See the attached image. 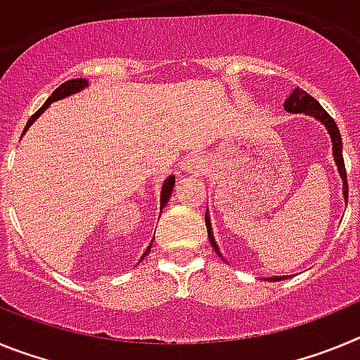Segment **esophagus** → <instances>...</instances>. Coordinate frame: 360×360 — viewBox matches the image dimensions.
<instances>
[{"label":"esophagus","instance_id":"esophagus-1","mask_svg":"<svg viewBox=\"0 0 360 360\" xmlns=\"http://www.w3.org/2000/svg\"><path fill=\"white\" fill-rule=\"evenodd\" d=\"M203 171V164L198 157H187L182 164V173L200 174Z\"/></svg>","mask_w":360,"mask_h":360}]
</instances>
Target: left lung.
I'll use <instances>...</instances> for the list:
<instances>
[{
	"label": "left lung",
	"instance_id": "obj_1",
	"mask_svg": "<svg viewBox=\"0 0 360 360\" xmlns=\"http://www.w3.org/2000/svg\"><path fill=\"white\" fill-rule=\"evenodd\" d=\"M285 110L288 113H304V115H310L314 119L319 120L323 124L326 131H328L330 139H332V155H333V162L337 165V171H339V176L342 178V196H345V202L348 203V182H346V169H345V160H342V139L341 133H339V128H337L335 120L324 111V108L317 103L316 98L308 95L307 91L301 90V88H295L292 90L290 97L285 101ZM205 225H207V234H209V241L214 247V250L218 252L219 257L221 252L218 249V243L214 240V234H212V225H211V218H209V211H205ZM281 279H287L285 276H272V278H266V281H281Z\"/></svg>",
	"mask_w": 360,
	"mask_h": 360
}]
</instances>
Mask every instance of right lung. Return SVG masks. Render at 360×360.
<instances>
[{"label":"right lung","mask_w":360,"mask_h":360,"mask_svg":"<svg viewBox=\"0 0 360 360\" xmlns=\"http://www.w3.org/2000/svg\"><path fill=\"white\" fill-rule=\"evenodd\" d=\"M86 86H88V81H86V79H70V81L63 82V84L59 86V88H57V90L53 91V94L50 95L49 98H46V103H44L43 106H41L39 110H37L36 113H34V115L30 117V120H28V122H27V128H25L23 135H25V133H27V129L30 128L32 124H34L37 119H39L41 113H44V111H46V108H49L50 104L56 103V101H61V98L70 97V95H73V94H79V91H81V90H84ZM173 187H174V176H173V174H171V176L165 178L164 184H162V191H160V209H164L165 203L169 202V196H171V193H173ZM151 243H153V241H151ZM149 249H151V245H149L148 249H146V252L142 254L141 262H142V259H144V256H148Z\"/></svg>","instance_id":"obj_1"}]
</instances>
